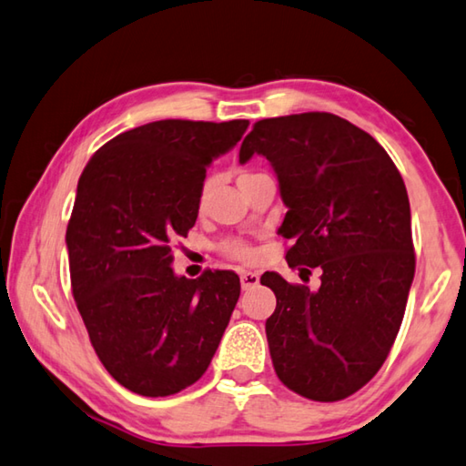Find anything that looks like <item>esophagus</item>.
<instances>
[{"instance_id": "1", "label": "esophagus", "mask_w": 466, "mask_h": 466, "mask_svg": "<svg viewBox=\"0 0 466 466\" xmlns=\"http://www.w3.org/2000/svg\"><path fill=\"white\" fill-rule=\"evenodd\" d=\"M241 278V288L243 289H249V288H256L259 284V276L256 274V271H241L239 274Z\"/></svg>"}]
</instances>
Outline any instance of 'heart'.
<instances>
[{
    "label": "heart",
    "instance_id": "1",
    "mask_svg": "<svg viewBox=\"0 0 466 466\" xmlns=\"http://www.w3.org/2000/svg\"><path fill=\"white\" fill-rule=\"evenodd\" d=\"M259 177H263L261 172L241 170L239 174H237V184H239V187H245V184H249L251 180H256V178H259ZM208 190H210V180H207V182L203 184V188H200V197H198V208H200V210H205V207H207ZM223 251H225L229 258L239 259V261H248V259H251V256H253L251 249H249L248 245H245L243 241H229V243H225V245H223Z\"/></svg>",
    "mask_w": 466,
    "mask_h": 466
}]
</instances>
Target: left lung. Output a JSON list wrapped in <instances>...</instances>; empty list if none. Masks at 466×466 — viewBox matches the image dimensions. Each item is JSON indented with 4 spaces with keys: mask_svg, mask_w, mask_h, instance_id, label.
I'll use <instances>...</instances> for the list:
<instances>
[{
    "mask_svg": "<svg viewBox=\"0 0 466 466\" xmlns=\"http://www.w3.org/2000/svg\"><path fill=\"white\" fill-rule=\"evenodd\" d=\"M268 157L288 207L279 235L289 268L322 271L320 288L266 271L274 370L314 401L345 400L380 371L406 312L416 258L406 184L388 152L332 113L261 119L239 162Z\"/></svg>",
    "mask_w": 466,
    "mask_h": 466,
    "instance_id": "1",
    "label": "left lung"
}]
</instances>
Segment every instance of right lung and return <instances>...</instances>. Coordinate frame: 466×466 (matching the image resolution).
<instances>
[{
	"label": "right lung",
	"instance_id": "add662e5",
	"mask_svg": "<svg viewBox=\"0 0 466 466\" xmlns=\"http://www.w3.org/2000/svg\"><path fill=\"white\" fill-rule=\"evenodd\" d=\"M248 126L152 121L99 147L78 178L66 227L73 296L105 370L139 396L198 381L239 300L233 271L174 274L172 241L197 223L208 164Z\"/></svg>",
	"mask_w": 466,
	"mask_h": 466
}]
</instances>
